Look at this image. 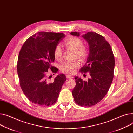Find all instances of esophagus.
Here are the masks:
<instances>
[{"label":"esophagus","instance_id":"1","mask_svg":"<svg viewBox=\"0 0 133 133\" xmlns=\"http://www.w3.org/2000/svg\"><path fill=\"white\" fill-rule=\"evenodd\" d=\"M66 77L67 78H68V79H71V78H73V77L71 75H66Z\"/></svg>","mask_w":133,"mask_h":133}]
</instances>
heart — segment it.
<instances>
[{
	"mask_svg": "<svg viewBox=\"0 0 133 133\" xmlns=\"http://www.w3.org/2000/svg\"><path fill=\"white\" fill-rule=\"evenodd\" d=\"M64 44L66 48L75 50V56L81 60H84L88 55V49L83 46V42L79 38L70 37L65 39ZM62 49L60 45H57L54 51L55 58L60 60L62 57ZM79 66L78 62H64L59 66V69L62 72L71 74L75 72L76 69Z\"/></svg>",
	"mask_w": 133,
	"mask_h": 133,
	"instance_id": "b5f03b06",
	"label": "heart"
}]
</instances>
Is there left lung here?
Masks as SVG:
<instances>
[{
    "mask_svg": "<svg viewBox=\"0 0 133 133\" xmlns=\"http://www.w3.org/2000/svg\"><path fill=\"white\" fill-rule=\"evenodd\" d=\"M71 35L79 36L78 32ZM88 43L89 53L82 73H90V78L83 81L75 77L76 86L72 91L75 103L81 106H92L102 100L110 89L113 79L115 59L110 44L104 36L95 32L81 35Z\"/></svg>",
    "mask_w": 133,
    "mask_h": 133,
    "instance_id": "8db88e82",
    "label": "left lung"
}]
</instances>
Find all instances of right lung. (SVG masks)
<instances>
[{"label":"right lung","instance_id":"add662e5","mask_svg":"<svg viewBox=\"0 0 133 133\" xmlns=\"http://www.w3.org/2000/svg\"><path fill=\"white\" fill-rule=\"evenodd\" d=\"M64 37L63 33L38 32L29 37L20 50L17 63L20 85L26 97L34 104L49 106L56 103L66 77L58 74L51 82V76L47 74L49 69L53 73L58 71L51 65L54 51Z\"/></svg>","mask_w":133,"mask_h":133}]
</instances>
